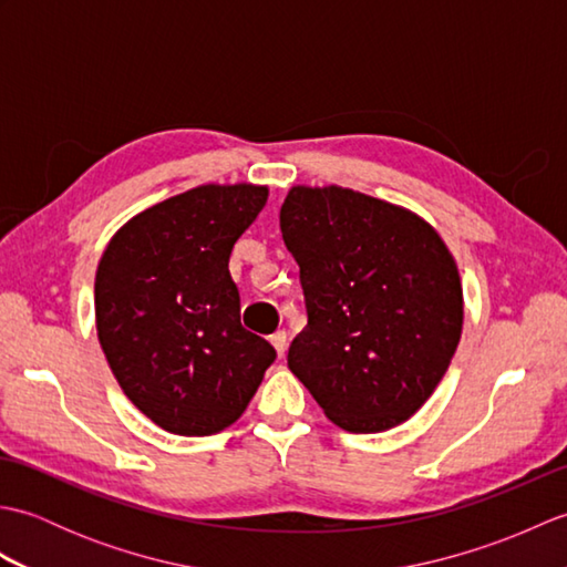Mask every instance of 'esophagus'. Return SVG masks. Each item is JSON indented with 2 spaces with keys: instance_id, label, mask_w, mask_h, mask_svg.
Listing matches in <instances>:
<instances>
[{
  "instance_id": "obj_1",
  "label": "esophagus",
  "mask_w": 567,
  "mask_h": 567,
  "mask_svg": "<svg viewBox=\"0 0 567 567\" xmlns=\"http://www.w3.org/2000/svg\"><path fill=\"white\" fill-rule=\"evenodd\" d=\"M270 343L275 346V351H277V355H285V351H287V333L285 331H275L272 336H270Z\"/></svg>"
}]
</instances>
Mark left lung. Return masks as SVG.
<instances>
[{
    "label": "left lung",
    "instance_id": "8db88e82",
    "mask_svg": "<svg viewBox=\"0 0 567 567\" xmlns=\"http://www.w3.org/2000/svg\"><path fill=\"white\" fill-rule=\"evenodd\" d=\"M307 327L287 365L333 424L378 433L416 414L451 365L463 287L416 214L343 187H292L280 209Z\"/></svg>",
    "mask_w": 567,
    "mask_h": 567
}]
</instances>
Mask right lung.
Listing matches in <instances>:
<instances>
[{"mask_svg": "<svg viewBox=\"0 0 567 567\" xmlns=\"http://www.w3.org/2000/svg\"><path fill=\"white\" fill-rule=\"evenodd\" d=\"M268 187L202 185L134 216L94 280L97 336L116 382L153 424L179 436L231 426L275 348L240 323L234 244Z\"/></svg>", "mask_w": 567, "mask_h": 567, "instance_id": "1", "label": "right lung"}]
</instances>
